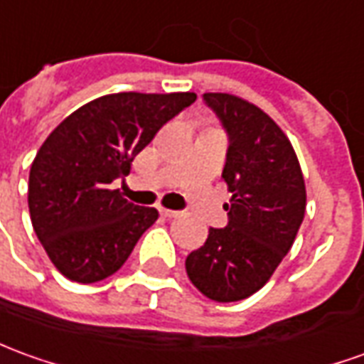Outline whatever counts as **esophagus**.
<instances>
[{
    "label": "esophagus",
    "mask_w": 364,
    "mask_h": 364,
    "mask_svg": "<svg viewBox=\"0 0 364 364\" xmlns=\"http://www.w3.org/2000/svg\"><path fill=\"white\" fill-rule=\"evenodd\" d=\"M159 215H161V217L164 218H175L177 217V215H179V213H177V210H169V208H159Z\"/></svg>",
    "instance_id": "esophagus-1"
}]
</instances>
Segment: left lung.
I'll use <instances>...</instances> for the list:
<instances>
[{
	"instance_id": "1",
	"label": "left lung",
	"mask_w": 364,
	"mask_h": 364,
	"mask_svg": "<svg viewBox=\"0 0 364 364\" xmlns=\"http://www.w3.org/2000/svg\"><path fill=\"white\" fill-rule=\"evenodd\" d=\"M228 134L223 179L230 191L228 225L185 260L203 296L246 299L272 278L306 215V183L288 136L256 104L226 92L203 94Z\"/></svg>"
}]
</instances>
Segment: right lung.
Here are the masks:
<instances>
[{"label": "right lung", "mask_w": 364, "mask_h": 364, "mask_svg": "<svg viewBox=\"0 0 364 364\" xmlns=\"http://www.w3.org/2000/svg\"><path fill=\"white\" fill-rule=\"evenodd\" d=\"M195 92H118L80 106L43 141L29 171L35 235L65 278L94 284L118 272L157 210L114 189L159 128Z\"/></svg>", "instance_id": "obj_1"}]
</instances>
